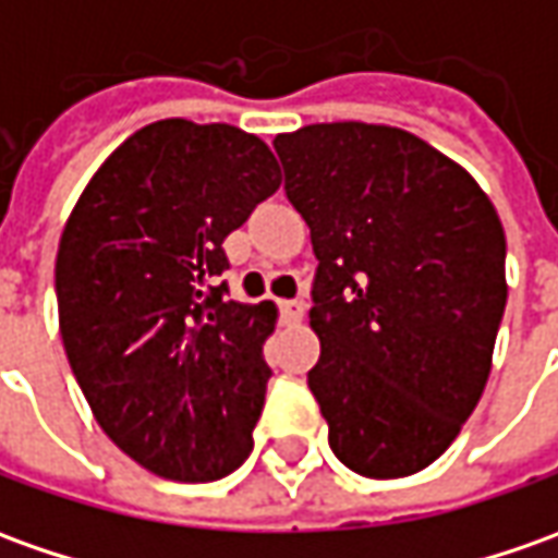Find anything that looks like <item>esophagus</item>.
<instances>
[{"label": "esophagus", "instance_id": "1", "mask_svg": "<svg viewBox=\"0 0 558 558\" xmlns=\"http://www.w3.org/2000/svg\"><path fill=\"white\" fill-rule=\"evenodd\" d=\"M278 308H280V317H283L287 324H299V320H302V314H305V302H302V299H280Z\"/></svg>", "mask_w": 558, "mask_h": 558}]
</instances>
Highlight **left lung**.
I'll return each mask as SVG.
<instances>
[{
	"mask_svg": "<svg viewBox=\"0 0 558 558\" xmlns=\"http://www.w3.org/2000/svg\"><path fill=\"white\" fill-rule=\"evenodd\" d=\"M317 271L308 388L360 476L434 464L476 409L507 305L501 219L468 170L400 128L336 121L275 140Z\"/></svg>",
	"mask_w": 558,
	"mask_h": 558,
	"instance_id": "8db88e82",
	"label": "left lung"
}]
</instances>
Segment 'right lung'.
Listing matches in <instances>:
<instances>
[{
  "instance_id": "obj_1",
  "label": "right lung",
  "mask_w": 558,
  "mask_h": 558,
  "mask_svg": "<svg viewBox=\"0 0 558 558\" xmlns=\"http://www.w3.org/2000/svg\"><path fill=\"white\" fill-rule=\"evenodd\" d=\"M280 185L231 124L165 119L128 136L82 192L54 268L60 336L106 437L165 480L247 461L275 305L229 299L222 241Z\"/></svg>"
}]
</instances>
